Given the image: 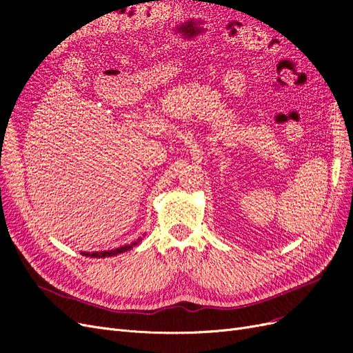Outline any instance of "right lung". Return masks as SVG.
Masks as SVG:
<instances>
[{"instance_id":"right-lung-1","label":"right lung","mask_w":353,"mask_h":353,"mask_svg":"<svg viewBox=\"0 0 353 353\" xmlns=\"http://www.w3.org/2000/svg\"><path fill=\"white\" fill-rule=\"evenodd\" d=\"M140 241H141V239H138V240H135L131 244H125V245H122V248H117V249H113V250H103V252H92V253L82 252V254L83 256H90V258H105V256H114V254H119L122 252L130 250V249H132L134 245H137Z\"/></svg>"}]
</instances>
